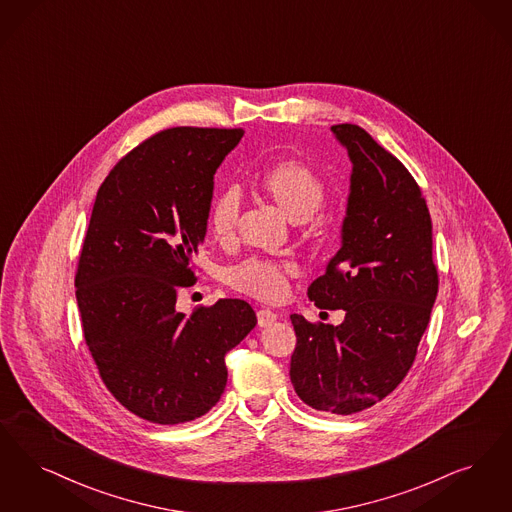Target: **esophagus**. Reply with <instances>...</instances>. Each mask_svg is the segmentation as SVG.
Returning a JSON list of instances; mask_svg holds the SVG:
<instances>
[{
  "label": "esophagus",
  "instance_id": "obj_1",
  "mask_svg": "<svg viewBox=\"0 0 512 512\" xmlns=\"http://www.w3.org/2000/svg\"><path fill=\"white\" fill-rule=\"evenodd\" d=\"M276 320H278V314H276L274 310H270V308H259V310H257V322H259L261 328L270 326V324L276 322Z\"/></svg>",
  "mask_w": 512,
  "mask_h": 512
}]
</instances>
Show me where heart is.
Returning <instances> with one entry per match:
<instances>
[{"label":"heart","mask_w":512,"mask_h":512,"mask_svg":"<svg viewBox=\"0 0 512 512\" xmlns=\"http://www.w3.org/2000/svg\"><path fill=\"white\" fill-rule=\"evenodd\" d=\"M263 186L297 223L312 219L326 202L324 183L301 162L291 160L270 167L263 175ZM242 202L244 194L238 184H226L215 196L209 209V230L217 242L226 244L234 238ZM297 270V263L291 259L253 255L226 270V284L247 295L276 301L286 295L289 278H293Z\"/></svg>","instance_id":"obj_1"}]
</instances>
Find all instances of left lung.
I'll return each mask as SVG.
<instances>
[{
	"mask_svg": "<svg viewBox=\"0 0 512 512\" xmlns=\"http://www.w3.org/2000/svg\"><path fill=\"white\" fill-rule=\"evenodd\" d=\"M331 131L352 162L341 249L308 287L318 308H343L331 326L291 314L289 377L310 408L350 415L381 402L408 375L438 293L432 223L404 164L354 123Z\"/></svg>",
	"mask_w": 512,
	"mask_h": 512,
	"instance_id": "1",
	"label": "left lung"
}]
</instances>
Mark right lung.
Segmentation results:
<instances>
[{"label": "right lung", "instance_id": "add662e5", "mask_svg": "<svg viewBox=\"0 0 512 512\" xmlns=\"http://www.w3.org/2000/svg\"><path fill=\"white\" fill-rule=\"evenodd\" d=\"M244 129L171 127L125 154L101 184L76 272L83 337L106 389L137 417L179 425L225 392V356L257 318L242 299L192 316L177 293L196 282L213 175Z\"/></svg>", "mask_w": 512, "mask_h": 512}]
</instances>
